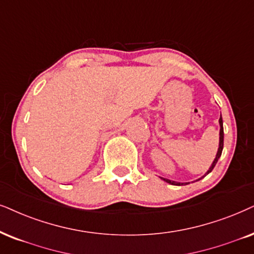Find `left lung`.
<instances>
[{
	"mask_svg": "<svg viewBox=\"0 0 254 254\" xmlns=\"http://www.w3.org/2000/svg\"><path fill=\"white\" fill-rule=\"evenodd\" d=\"M219 124H220V131H219V147H218L217 156H216V158H214V160H213L212 165L210 166V169L207 170V172L205 173V176L208 175V173L212 171L213 168H214V166H216V164H217L218 159L220 158L221 152H223V147H224V129H223V118H221V116H220V118H219ZM205 176H204V177H205ZM163 181H165L166 183H169V184H172V185H181V183L173 182V181H169V179H165V178H163Z\"/></svg>",
	"mask_w": 254,
	"mask_h": 254,
	"instance_id": "1",
	"label": "left lung"
}]
</instances>
